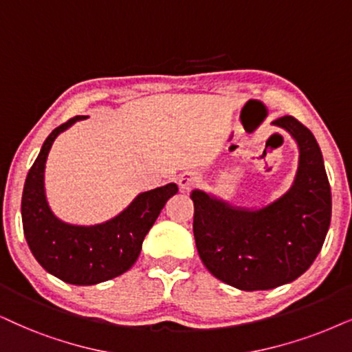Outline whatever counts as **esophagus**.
<instances>
[{
	"instance_id": "1",
	"label": "esophagus",
	"mask_w": 352,
	"mask_h": 352,
	"mask_svg": "<svg viewBox=\"0 0 352 352\" xmlns=\"http://www.w3.org/2000/svg\"><path fill=\"white\" fill-rule=\"evenodd\" d=\"M199 182L198 175L193 172H185L179 177V185L182 190H191Z\"/></svg>"
}]
</instances>
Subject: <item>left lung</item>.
I'll return each mask as SVG.
<instances>
[{
  "instance_id": "obj_1",
  "label": "left lung",
  "mask_w": 352,
  "mask_h": 352,
  "mask_svg": "<svg viewBox=\"0 0 352 352\" xmlns=\"http://www.w3.org/2000/svg\"><path fill=\"white\" fill-rule=\"evenodd\" d=\"M273 124L300 151L294 185L261 209L230 206L195 190L193 234L209 273L240 291H266L304 274L322 250L331 221V190L317 140L291 115Z\"/></svg>"
}]
</instances>
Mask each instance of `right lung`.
<instances>
[{
  "instance_id": "obj_1",
  "label": "right lung",
  "mask_w": 352,
  "mask_h": 352,
  "mask_svg": "<svg viewBox=\"0 0 352 352\" xmlns=\"http://www.w3.org/2000/svg\"><path fill=\"white\" fill-rule=\"evenodd\" d=\"M82 118L86 117L69 118L45 140L25 179L21 212L28 245L42 268L65 283L92 286L117 278L135 265L146 234L179 186L168 184L138 195L122 214L104 224L84 228L56 219L43 190L47 155L55 138Z\"/></svg>"
}]
</instances>
